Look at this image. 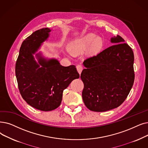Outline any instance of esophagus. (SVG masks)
<instances>
[{
  "instance_id": "obj_1",
  "label": "esophagus",
  "mask_w": 148,
  "mask_h": 148,
  "mask_svg": "<svg viewBox=\"0 0 148 148\" xmlns=\"http://www.w3.org/2000/svg\"><path fill=\"white\" fill-rule=\"evenodd\" d=\"M76 68H77V69L78 73H79V74H80L82 71V70H83V66L80 65H78L77 66H76Z\"/></svg>"
}]
</instances>
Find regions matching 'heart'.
Masks as SVG:
<instances>
[{
  "label": "heart",
  "mask_w": 148,
  "mask_h": 148,
  "mask_svg": "<svg viewBox=\"0 0 148 148\" xmlns=\"http://www.w3.org/2000/svg\"><path fill=\"white\" fill-rule=\"evenodd\" d=\"M103 42L101 38L90 33L78 39H75L69 44V49L73 54H78L87 50L89 47L93 53H97L101 48Z\"/></svg>",
  "instance_id": "obj_1"
}]
</instances>
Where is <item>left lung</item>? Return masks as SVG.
<instances>
[{
  "mask_svg": "<svg viewBox=\"0 0 148 148\" xmlns=\"http://www.w3.org/2000/svg\"><path fill=\"white\" fill-rule=\"evenodd\" d=\"M113 44L83 62L80 75L84 83L82 98L89 110L104 112L119 107L129 94L134 82L132 49L121 37Z\"/></svg>",
  "mask_w": 148,
  "mask_h": 148,
  "instance_id": "1",
  "label": "left lung"
}]
</instances>
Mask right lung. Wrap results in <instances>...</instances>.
Wrapping results in <instances>:
<instances>
[{
    "instance_id": "obj_1",
    "label": "right lung",
    "mask_w": 148,
    "mask_h": 148,
    "mask_svg": "<svg viewBox=\"0 0 148 148\" xmlns=\"http://www.w3.org/2000/svg\"><path fill=\"white\" fill-rule=\"evenodd\" d=\"M48 28L38 29L28 37L21 47L16 63L19 91L28 105L50 111L61 103L63 90L80 75L75 66H62L55 59H47L40 53L34 54L49 35Z\"/></svg>"
}]
</instances>
